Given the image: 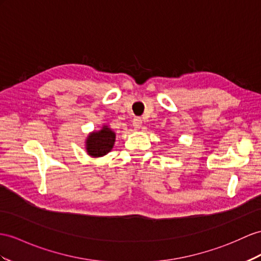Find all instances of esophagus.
<instances>
[{"instance_id": "obj_1", "label": "esophagus", "mask_w": 261, "mask_h": 261, "mask_svg": "<svg viewBox=\"0 0 261 261\" xmlns=\"http://www.w3.org/2000/svg\"><path fill=\"white\" fill-rule=\"evenodd\" d=\"M143 125V120L141 118H134L133 119V126L135 129H139Z\"/></svg>"}]
</instances>
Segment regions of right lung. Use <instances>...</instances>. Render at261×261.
Segmentation results:
<instances>
[{
	"label": "right lung",
	"mask_w": 261,
	"mask_h": 261,
	"mask_svg": "<svg viewBox=\"0 0 261 261\" xmlns=\"http://www.w3.org/2000/svg\"><path fill=\"white\" fill-rule=\"evenodd\" d=\"M116 141V133L109 125H103L98 130L91 132L85 139V149L93 158L103 157L112 150Z\"/></svg>",
	"instance_id": "add662e5"
}]
</instances>
